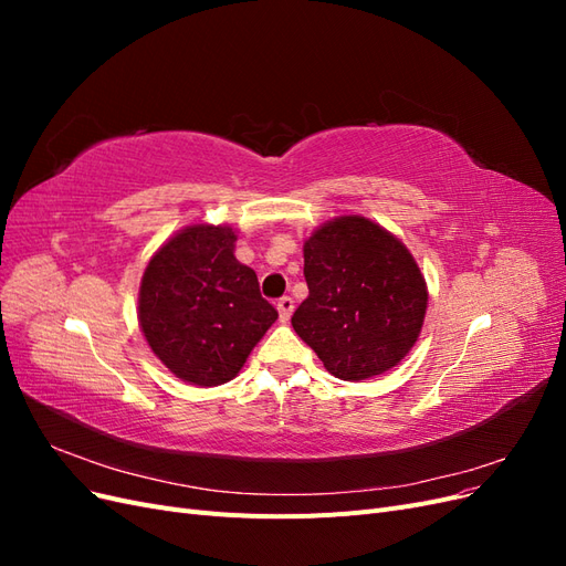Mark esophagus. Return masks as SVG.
<instances>
[{"label":"esophagus","instance_id":"obj_1","mask_svg":"<svg viewBox=\"0 0 566 566\" xmlns=\"http://www.w3.org/2000/svg\"><path fill=\"white\" fill-rule=\"evenodd\" d=\"M276 306H279V316H281V321L285 323V321H290V316H293L295 300H293V297H287V295H283V297L276 302Z\"/></svg>","mask_w":566,"mask_h":566}]
</instances>
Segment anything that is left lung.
<instances>
[{"label":"left lung","instance_id":"left-lung-1","mask_svg":"<svg viewBox=\"0 0 566 566\" xmlns=\"http://www.w3.org/2000/svg\"><path fill=\"white\" fill-rule=\"evenodd\" d=\"M310 287L295 333L339 380L397 366L420 335L427 285L413 254L366 217H339L304 243Z\"/></svg>","mask_w":566,"mask_h":566}]
</instances>
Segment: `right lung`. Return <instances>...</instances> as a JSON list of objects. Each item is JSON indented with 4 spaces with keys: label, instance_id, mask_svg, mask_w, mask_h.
Masks as SVG:
<instances>
[{
    "label": "right lung",
    "instance_id": "right-lung-1",
    "mask_svg": "<svg viewBox=\"0 0 566 566\" xmlns=\"http://www.w3.org/2000/svg\"><path fill=\"white\" fill-rule=\"evenodd\" d=\"M233 248L229 227H186L150 256L142 279L139 325L153 354L200 387L233 380L279 318Z\"/></svg>",
    "mask_w": 566,
    "mask_h": 566
}]
</instances>
